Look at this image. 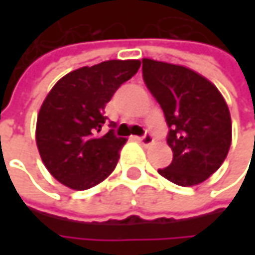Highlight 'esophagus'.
<instances>
[{"instance_id":"34e87169","label":"esophagus","mask_w":255,"mask_h":255,"mask_svg":"<svg viewBox=\"0 0 255 255\" xmlns=\"http://www.w3.org/2000/svg\"><path fill=\"white\" fill-rule=\"evenodd\" d=\"M137 140H138L143 146H150V144L153 143V135H152V134H149V132H146L144 135L138 137Z\"/></svg>"}]
</instances>
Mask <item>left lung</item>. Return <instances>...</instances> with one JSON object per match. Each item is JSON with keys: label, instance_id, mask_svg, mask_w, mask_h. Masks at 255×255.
Masks as SVG:
<instances>
[{"label": "left lung", "instance_id": "obj_1", "mask_svg": "<svg viewBox=\"0 0 255 255\" xmlns=\"http://www.w3.org/2000/svg\"><path fill=\"white\" fill-rule=\"evenodd\" d=\"M143 79L168 126L173 162L158 173L178 186H195L214 174L232 141L230 112L214 84L195 71L143 59Z\"/></svg>", "mask_w": 255, "mask_h": 255}]
</instances>
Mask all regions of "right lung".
Segmentation results:
<instances>
[{"mask_svg":"<svg viewBox=\"0 0 255 255\" xmlns=\"http://www.w3.org/2000/svg\"><path fill=\"white\" fill-rule=\"evenodd\" d=\"M138 68L140 60H108L72 71L51 88L38 114L36 146L57 181L85 190L115 170L127 140L114 129L99 134L108 120L105 106Z\"/></svg>","mask_w":255,"mask_h":255,"instance_id":"add662e5","label":"right lung"}]
</instances>
